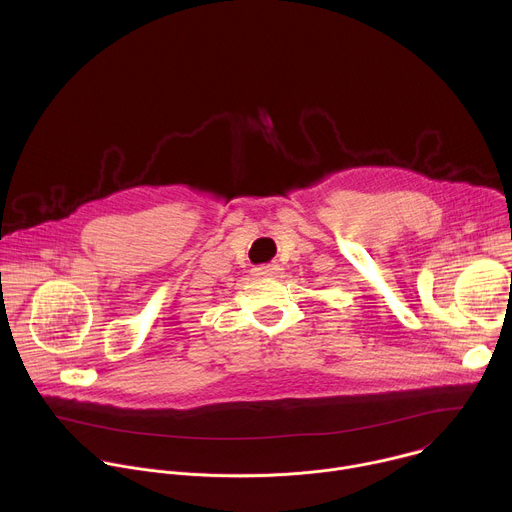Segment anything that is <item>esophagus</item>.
Listing matches in <instances>:
<instances>
[{
	"label": "esophagus",
	"instance_id": "obj_1",
	"mask_svg": "<svg viewBox=\"0 0 512 512\" xmlns=\"http://www.w3.org/2000/svg\"><path fill=\"white\" fill-rule=\"evenodd\" d=\"M253 273L257 277H275L281 273V267L277 263H265V265H259L253 269Z\"/></svg>",
	"mask_w": 512,
	"mask_h": 512
}]
</instances>
